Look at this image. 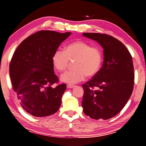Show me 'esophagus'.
I'll return each instance as SVG.
<instances>
[{"mask_svg": "<svg viewBox=\"0 0 146 146\" xmlns=\"http://www.w3.org/2000/svg\"><path fill=\"white\" fill-rule=\"evenodd\" d=\"M74 87H75V86H73V85H70V84H68V85H67V88H68V89H71V88H73Z\"/></svg>", "mask_w": 146, "mask_h": 146, "instance_id": "34e87169", "label": "esophagus"}]
</instances>
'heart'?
I'll use <instances>...</instances> for the list:
<instances>
[{
    "label": "heart",
    "instance_id": "obj_1",
    "mask_svg": "<svg viewBox=\"0 0 146 146\" xmlns=\"http://www.w3.org/2000/svg\"><path fill=\"white\" fill-rule=\"evenodd\" d=\"M74 60L73 70L67 71L60 76V80L73 84L86 78L96 75L98 73L102 62V54L97 46L83 41H75L64 47V50L58 49L52 55V60L57 71H64L70 60Z\"/></svg>",
    "mask_w": 146,
    "mask_h": 146
}]
</instances>
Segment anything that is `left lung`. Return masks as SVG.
<instances>
[{"instance_id": "1", "label": "left lung", "mask_w": 146, "mask_h": 146, "mask_svg": "<svg viewBox=\"0 0 146 146\" xmlns=\"http://www.w3.org/2000/svg\"><path fill=\"white\" fill-rule=\"evenodd\" d=\"M82 35L97 41L104 55L98 73L82 84L83 111L91 118L106 120L117 115L131 96L135 78L132 57L126 46L112 36L92 33Z\"/></svg>"}]
</instances>
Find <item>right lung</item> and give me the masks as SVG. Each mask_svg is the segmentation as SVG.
<instances>
[{
	"mask_svg": "<svg viewBox=\"0 0 146 146\" xmlns=\"http://www.w3.org/2000/svg\"><path fill=\"white\" fill-rule=\"evenodd\" d=\"M71 33L40 31L24 39L16 50L9 64V75L20 105L35 117L54 114L59 109L66 89L54 73L52 57Z\"/></svg>",
	"mask_w": 146,
	"mask_h": 146,
	"instance_id": "1",
	"label": "right lung"
}]
</instances>
